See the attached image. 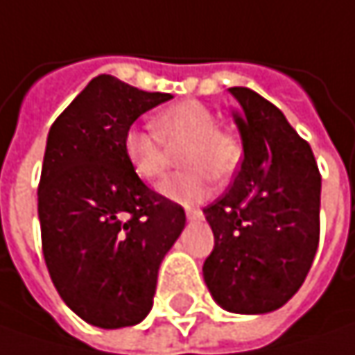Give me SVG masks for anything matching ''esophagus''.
<instances>
[{
    "mask_svg": "<svg viewBox=\"0 0 355 355\" xmlns=\"http://www.w3.org/2000/svg\"><path fill=\"white\" fill-rule=\"evenodd\" d=\"M187 219L189 221H197V219H203V211L201 209H187Z\"/></svg>",
    "mask_w": 355,
    "mask_h": 355,
    "instance_id": "34e87169",
    "label": "esophagus"
}]
</instances>
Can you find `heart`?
Returning a JSON list of instances; mask_svg holds the SVG:
<instances>
[{"label": "heart", "mask_w": 355, "mask_h": 355, "mask_svg": "<svg viewBox=\"0 0 355 355\" xmlns=\"http://www.w3.org/2000/svg\"><path fill=\"white\" fill-rule=\"evenodd\" d=\"M154 131L132 125L123 134V154L132 171L146 182L164 175L168 150L184 146L178 154L180 171L158 184L164 199L197 203L211 193V177L227 180L240 166V140L219 130L217 115L197 101H180L154 117Z\"/></svg>", "instance_id": "heart-1"}]
</instances>
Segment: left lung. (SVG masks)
<instances>
[{
	"label": "left lung",
	"mask_w": 355,
	"mask_h": 355,
	"mask_svg": "<svg viewBox=\"0 0 355 355\" xmlns=\"http://www.w3.org/2000/svg\"><path fill=\"white\" fill-rule=\"evenodd\" d=\"M240 103L243 162L205 219L215 245L203 278L215 303L242 315L270 313L305 282L319 243L321 175L311 146L284 113L248 87H232Z\"/></svg>",
	"instance_id": "left-lung-1"
}]
</instances>
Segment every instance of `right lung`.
<instances>
[{"mask_svg":"<svg viewBox=\"0 0 355 355\" xmlns=\"http://www.w3.org/2000/svg\"><path fill=\"white\" fill-rule=\"evenodd\" d=\"M168 99L99 75L49 132L38 187L44 260L60 299L101 329L150 313L158 268L184 230L182 207L148 189L123 154L130 125Z\"/></svg>","mask_w":355,"mask_h":355,"instance_id":"1","label":"right lung"}]
</instances>
